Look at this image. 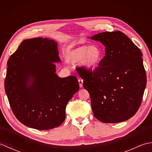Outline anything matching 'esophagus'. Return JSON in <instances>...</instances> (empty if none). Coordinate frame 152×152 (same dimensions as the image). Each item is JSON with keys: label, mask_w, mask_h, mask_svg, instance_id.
I'll list each match as a JSON object with an SVG mask.
<instances>
[{"label": "esophagus", "mask_w": 152, "mask_h": 152, "mask_svg": "<svg viewBox=\"0 0 152 152\" xmlns=\"http://www.w3.org/2000/svg\"><path fill=\"white\" fill-rule=\"evenodd\" d=\"M78 82H79V86L80 88H82L83 87V80L81 78L78 79Z\"/></svg>", "instance_id": "1"}]
</instances>
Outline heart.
Returning <instances> with one entry per match:
<instances>
[{
	"label": "heart",
	"mask_w": 152,
	"mask_h": 152,
	"mask_svg": "<svg viewBox=\"0 0 152 152\" xmlns=\"http://www.w3.org/2000/svg\"><path fill=\"white\" fill-rule=\"evenodd\" d=\"M66 60L72 64L83 63L90 72L95 70L104 57L101 48L96 45L82 46L71 50L66 54Z\"/></svg>",
	"instance_id": "heart-1"
}]
</instances>
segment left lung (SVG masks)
I'll use <instances>...</instances> for the list:
<instances>
[{"label": "left lung", "instance_id": "obj_1", "mask_svg": "<svg viewBox=\"0 0 152 152\" xmlns=\"http://www.w3.org/2000/svg\"><path fill=\"white\" fill-rule=\"evenodd\" d=\"M105 46V56L93 72L83 76L95 117L103 123L122 122L136 114L146 86L142 53L120 31L90 37Z\"/></svg>", "mask_w": 152, "mask_h": 152}]
</instances>
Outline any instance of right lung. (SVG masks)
Masks as SVG:
<instances>
[{
	"label": "right lung",
	"instance_id": "obj_1",
	"mask_svg": "<svg viewBox=\"0 0 152 152\" xmlns=\"http://www.w3.org/2000/svg\"><path fill=\"white\" fill-rule=\"evenodd\" d=\"M60 62L57 43L48 38L25 40L10 57L6 94L16 118L27 127L48 130L65 119L66 104L79 83L74 76H57L54 63Z\"/></svg>",
	"mask_w": 152,
	"mask_h": 152
}]
</instances>
